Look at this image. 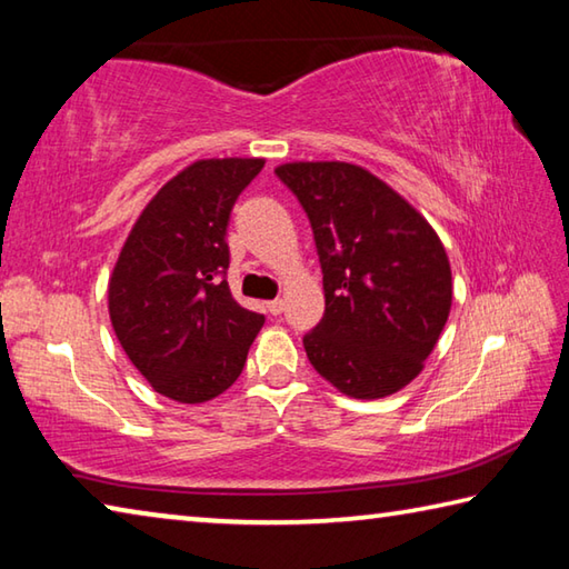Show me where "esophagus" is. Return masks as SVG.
<instances>
[{
  "mask_svg": "<svg viewBox=\"0 0 569 569\" xmlns=\"http://www.w3.org/2000/svg\"><path fill=\"white\" fill-rule=\"evenodd\" d=\"M266 308H268V311H271L273 316H278V313H283L286 303H283V298H273V301L266 303Z\"/></svg>",
  "mask_w": 569,
  "mask_h": 569,
  "instance_id": "34e87169",
  "label": "esophagus"
}]
</instances>
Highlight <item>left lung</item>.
Here are the masks:
<instances>
[{
	"mask_svg": "<svg viewBox=\"0 0 569 569\" xmlns=\"http://www.w3.org/2000/svg\"><path fill=\"white\" fill-rule=\"evenodd\" d=\"M276 176L303 206L326 311L303 336L313 369L353 399L419 377L451 308L447 250L397 190L351 162H286Z\"/></svg>",
	"mask_w": 569,
	"mask_h": 569,
	"instance_id": "obj_1",
	"label": "left lung"
}]
</instances>
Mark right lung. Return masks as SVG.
I'll return each mask as SVG.
<instances>
[{
    "mask_svg": "<svg viewBox=\"0 0 569 569\" xmlns=\"http://www.w3.org/2000/svg\"><path fill=\"white\" fill-rule=\"evenodd\" d=\"M263 162L213 158L180 170L142 210L114 263V336L150 387L172 401L223 393L266 321L226 281L230 210Z\"/></svg>",
    "mask_w": 569,
    "mask_h": 569,
    "instance_id": "right-lung-1",
    "label": "right lung"
}]
</instances>
